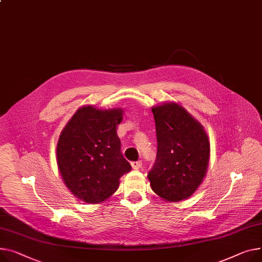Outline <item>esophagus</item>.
Masks as SVG:
<instances>
[{"instance_id":"1","label":"esophagus","mask_w":262,"mask_h":262,"mask_svg":"<svg viewBox=\"0 0 262 262\" xmlns=\"http://www.w3.org/2000/svg\"><path fill=\"white\" fill-rule=\"evenodd\" d=\"M141 166H142V162H141V161L132 162V167H133L134 169H139V168H141Z\"/></svg>"}]
</instances>
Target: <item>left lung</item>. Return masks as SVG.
I'll use <instances>...</instances> for the list:
<instances>
[{"mask_svg":"<svg viewBox=\"0 0 262 262\" xmlns=\"http://www.w3.org/2000/svg\"><path fill=\"white\" fill-rule=\"evenodd\" d=\"M151 112L158 143L155 164L147 175L151 189L166 201L187 199L205 177L211 151L207 135L177 103H163Z\"/></svg>","mask_w":262,"mask_h":262,"instance_id":"1","label":"left lung"}]
</instances>
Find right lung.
<instances>
[{
    "instance_id": "add662e5",
    "label": "right lung",
    "mask_w": 262,
    "mask_h": 262,
    "mask_svg": "<svg viewBox=\"0 0 262 262\" xmlns=\"http://www.w3.org/2000/svg\"><path fill=\"white\" fill-rule=\"evenodd\" d=\"M121 108H79L62 130L57 145V163L72 193L87 203H99L119 187L120 178L132 169L121 152L117 125Z\"/></svg>"
}]
</instances>
